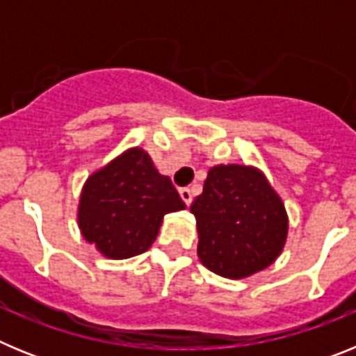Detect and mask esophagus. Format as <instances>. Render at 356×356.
I'll use <instances>...</instances> for the list:
<instances>
[{
	"label": "esophagus",
	"mask_w": 356,
	"mask_h": 356,
	"mask_svg": "<svg viewBox=\"0 0 356 356\" xmlns=\"http://www.w3.org/2000/svg\"><path fill=\"white\" fill-rule=\"evenodd\" d=\"M180 196L181 200L185 201V205H191V203H193V191H191L188 187L180 188Z\"/></svg>",
	"instance_id": "obj_1"
}]
</instances>
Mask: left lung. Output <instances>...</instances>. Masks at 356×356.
<instances>
[{"mask_svg": "<svg viewBox=\"0 0 356 356\" xmlns=\"http://www.w3.org/2000/svg\"><path fill=\"white\" fill-rule=\"evenodd\" d=\"M197 257L216 275L242 280L271 266L284 251L289 216L259 168L219 163L193 201Z\"/></svg>", "mask_w": 356, "mask_h": 356, "instance_id": "obj_1", "label": "left lung"}]
</instances>
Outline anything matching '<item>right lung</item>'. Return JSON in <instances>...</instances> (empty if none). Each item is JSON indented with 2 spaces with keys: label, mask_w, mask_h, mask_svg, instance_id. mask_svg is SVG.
Segmentation results:
<instances>
[{
  "label": "right lung",
  "mask_w": 356,
  "mask_h": 356,
  "mask_svg": "<svg viewBox=\"0 0 356 356\" xmlns=\"http://www.w3.org/2000/svg\"><path fill=\"white\" fill-rule=\"evenodd\" d=\"M185 203L169 176L160 175L147 151L128 147L85 180L78 228L106 259L124 260L149 250L163 216Z\"/></svg>",
  "instance_id": "obj_1"
}]
</instances>
